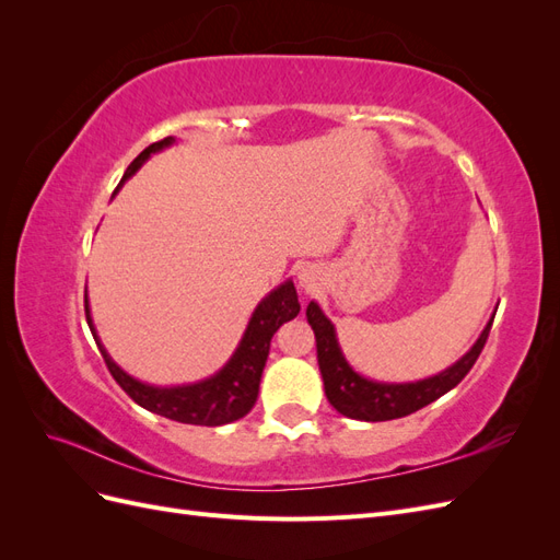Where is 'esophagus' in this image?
Returning <instances> with one entry per match:
<instances>
[{"label": "esophagus", "instance_id": "esophagus-1", "mask_svg": "<svg viewBox=\"0 0 560 560\" xmlns=\"http://www.w3.org/2000/svg\"><path fill=\"white\" fill-rule=\"evenodd\" d=\"M313 278H311V273H308V270H301V273H299V282L303 284V287H308V282H311Z\"/></svg>", "mask_w": 560, "mask_h": 560}]
</instances>
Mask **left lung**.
<instances>
[{
	"instance_id": "obj_1",
	"label": "left lung",
	"mask_w": 560,
	"mask_h": 560,
	"mask_svg": "<svg viewBox=\"0 0 560 560\" xmlns=\"http://www.w3.org/2000/svg\"><path fill=\"white\" fill-rule=\"evenodd\" d=\"M306 317L315 331L317 364L322 381H325V395L329 404L338 413L366 422L404 418L446 395L448 389H453L469 374L474 362L479 360V354L488 341L490 325H493V317H490L471 350L463 354L453 366L442 371V374L416 383H378L360 376L346 362L341 346L336 341V329L315 301L308 303Z\"/></svg>"
}]
</instances>
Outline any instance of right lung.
Wrapping results in <instances>:
<instances>
[{"label": "right lung", "instance_id": "1", "mask_svg": "<svg viewBox=\"0 0 560 560\" xmlns=\"http://www.w3.org/2000/svg\"><path fill=\"white\" fill-rule=\"evenodd\" d=\"M173 142L175 138H163L161 142L149 144L142 154L128 165V171L124 173V179L118 182L116 191L121 189L126 179H130L140 171L142 163L151 154L171 147ZM83 303H86V319H89L95 343L100 352H103L109 374L126 389V395L151 413H159L177 422H186V425H206V428L226 425V422L238 420L252 411V406L259 395V383L268 360L270 338H273V334L280 329L282 322L294 319L301 311L294 282L292 280L282 282L259 303L257 308H254L238 348H235L231 360L219 369L214 376L191 385L156 387L128 376L126 371L109 358V352L105 350L103 343H100L97 331L93 327L89 294L83 296Z\"/></svg>", "mask_w": 560, "mask_h": 560}]
</instances>
